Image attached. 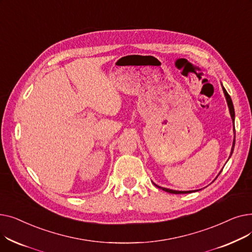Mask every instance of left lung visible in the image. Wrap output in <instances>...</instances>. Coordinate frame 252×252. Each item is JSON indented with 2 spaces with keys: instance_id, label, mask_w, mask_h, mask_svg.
I'll return each instance as SVG.
<instances>
[{
  "instance_id": "1",
  "label": "left lung",
  "mask_w": 252,
  "mask_h": 252,
  "mask_svg": "<svg viewBox=\"0 0 252 252\" xmlns=\"http://www.w3.org/2000/svg\"><path fill=\"white\" fill-rule=\"evenodd\" d=\"M222 91H223V94L224 96H226V100H227V103H228V107H229V110H230V114H231V117H232V121H233V124L235 122V110H234V106H233V102H232V99L230 97V95L227 93L226 89H224L222 87ZM234 147H235V126H234V141H233V146H232V150H231V154H230V157L234 151ZM219 174V175H220ZM155 185V184H154ZM155 186L157 188L159 189H162L163 191L165 192H168V193H171V194H186V193H191L192 191H176V190H170V189H167V188H162V187H159L157 186V185H155Z\"/></svg>"
}]
</instances>
